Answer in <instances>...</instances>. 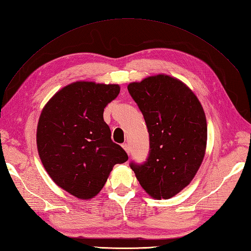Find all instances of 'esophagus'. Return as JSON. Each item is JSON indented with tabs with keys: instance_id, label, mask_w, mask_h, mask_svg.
Here are the masks:
<instances>
[{
	"instance_id": "esophagus-1",
	"label": "esophagus",
	"mask_w": 251,
	"mask_h": 251,
	"mask_svg": "<svg viewBox=\"0 0 251 251\" xmlns=\"http://www.w3.org/2000/svg\"><path fill=\"white\" fill-rule=\"evenodd\" d=\"M122 148L125 149V151L126 152L127 154L130 153V146H129V144H122Z\"/></svg>"
}]
</instances>
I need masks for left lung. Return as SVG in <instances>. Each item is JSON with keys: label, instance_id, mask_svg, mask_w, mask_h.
<instances>
[{"label": "left lung", "instance_id": "8db88e82", "mask_svg": "<svg viewBox=\"0 0 251 251\" xmlns=\"http://www.w3.org/2000/svg\"><path fill=\"white\" fill-rule=\"evenodd\" d=\"M127 90L144 115L150 137L148 160L131 163V168L149 196L169 199L192 182L203 161V107L187 85L167 75L132 82Z\"/></svg>", "mask_w": 251, "mask_h": 251}]
</instances>
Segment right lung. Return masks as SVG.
Here are the masks:
<instances>
[{"mask_svg": "<svg viewBox=\"0 0 251 251\" xmlns=\"http://www.w3.org/2000/svg\"><path fill=\"white\" fill-rule=\"evenodd\" d=\"M119 93L118 84L77 81L59 89L39 116L40 161L55 184L78 199L97 196L115 165L127 161L103 119Z\"/></svg>", "mask_w": 251, "mask_h": 251, "instance_id": "1", "label": "right lung"}]
</instances>
